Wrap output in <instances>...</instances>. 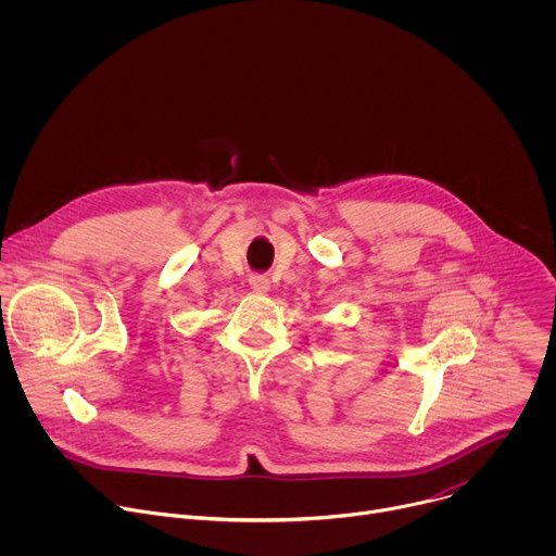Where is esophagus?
Here are the masks:
<instances>
[{
	"label": "esophagus",
	"instance_id": "obj_1",
	"mask_svg": "<svg viewBox=\"0 0 556 556\" xmlns=\"http://www.w3.org/2000/svg\"><path fill=\"white\" fill-rule=\"evenodd\" d=\"M249 283H251V288L257 290V292H268V290H270V279H268L266 275H251Z\"/></svg>",
	"mask_w": 556,
	"mask_h": 556
}]
</instances>
